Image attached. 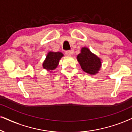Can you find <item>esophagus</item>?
I'll return each mask as SVG.
<instances>
[{"instance_id":"obj_1","label":"esophagus","mask_w":132,"mask_h":132,"mask_svg":"<svg viewBox=\"0 0 132 132\" xmlns=\"http://www.w3.org/2000/svg\"><path fill=\"white\" fill-rule=\"evenodd\" d=\"M73 50H67L65 52V55L67 56H71V55H73Z\"/></svg>"}]
</instances>
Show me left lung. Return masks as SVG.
<instances>
[{
	"instance_id": "left-lung-1",
	"label": "left lung",
	"mask_w": 132,
	"mask_h": 132,
	"mask_svg": "<svg viewBox=\"0 0 132 132\" xmlns=\"http://www.w3.org/2000/svg\"><path fill=\"white\" fill-rule=\"evenodd\" d=\"M77 59L85 72L91 75L98 73L101 67L100 59L92 53L88 48H82L81 53L77 55Z\"/></svg>"
}]
</instances>
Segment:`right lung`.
<instances>
[{"mask_svg": "<svg viewBox=\"0 0 132 132\" xmlns=\"http://www.w3.org/2000/svg\"><path fill=\"white\" fill-rule=\"evenodd\" d=\"M63 56L61 52H49L43 63V67L47 70H53L57 66L59 60Z\"/></svg>", "mask_w": 132, "mask_h": 132, "instance_id": "obj_1", "label": "right lung"}]
</instances>
